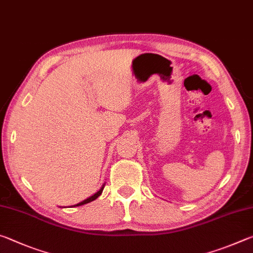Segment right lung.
Instances as JSON below:
<instances>
[{
    "mask_svg": "<svg viewBox=\"0 0 253 253\" xmlns=\"http://www.w3.org/2000/svg\"><path fill=\"white\" fill-rule=\"evenodd\" d=\"M102 190H104V187L101 188V190H99L97 192L96 194H93L92 196H90V198H88L87 200H84V201H83V202H80V203H78V204H76V205H74V207H80V205H84V204H87V203H89V202H91V201H93V200H96L98 196H99L101 193H102Z\"/></svg>",
    "mask_w": 253,
    "mask_h": 253,
    "instance_id": "1",
    "label": "right lung"
}]
</instances>
